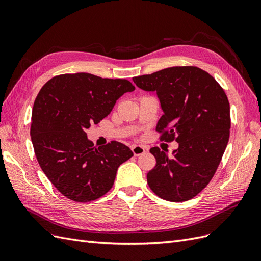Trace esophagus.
Masks as SVG:
<instances>
[{"label": "esophagus", "instance_id": "34e87169", "mask_svg": "<svg viewBox=\"0 0 261 261\" xmlns=\"http://www.w3.org/2000/svg\"><path fill=\"white\" fill-rule=\"evenodd\" d=\"M132 153L134 156H140V155H143L145 153V147L143 146H140V145H134L132 146Z\"/></svg>", "mask_w": 261, "mask_h": 261}]
</instances>
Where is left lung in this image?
<instances>
[{
    "instance_id": "obj_1",
    "label": "left lung",
    "mask_w": 261,
    "mask_h": 261,
    "mask_svg": "<svg viewBox=\"0 0 261 261\" xmlns=\"http://www.w3.org/2000/svg\"><path fill=\"white\" fill-rule=\"evenodd\" d=\"M140 89L156 92L164 115L161 140L179 143L172 156L152 147L156 166L147 183L157 196L180 203L203 191L219 166L231 128L230 104L214 77L194 66H176L134 77Z\"/></svg>"
}]
</instances>
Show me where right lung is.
Instances as JSON below:
<instances>
[{"label":"right lung","instance_id":"1","mask_svg":"<svg viewBox=\"0 0 261 261\" xmlns=\"http://www.w3.org/2000/svg\"><path fill=\"white\" fill-rule=\"evenodd\" d=\"M134 89L125 79L78 72L56 75L40 90L32 108V145L41 169L67 198L85 203L103 196L118 167L133 156L116 141L95 147L86 131Z\"/></svg>","mask_w":261,"mask_h":261}]
</instances>
